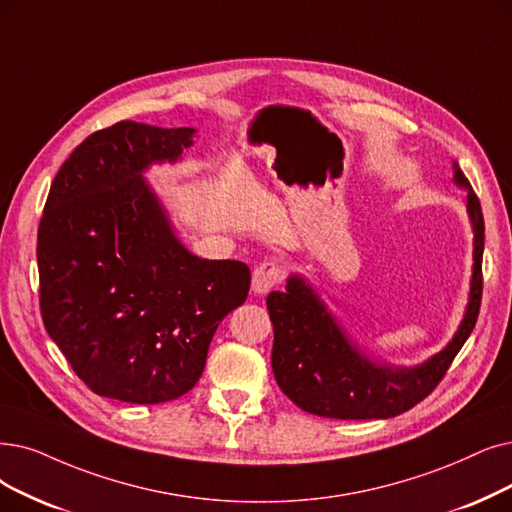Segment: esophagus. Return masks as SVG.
Wrapping results in <instances>:
<instances>
[{"instance_id": "obj_1", "label": "esophagus", "mask_w": 512, "mask_h": 512, "mask_svg": "<svg viewBox=\"0 0 512 512\" xmlns=\"http://www.w3.org/2000/svg\"><path fill=\"white\" fill-rule=\"evenodd\" d=\"M283 277H285L283 264H279L275 260L262 262L252 273V290L256 294H267L275 288V285H279L283 281Z\"/></svg>"}]
</instances>
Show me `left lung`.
Masks as SVG:
<instances>
[{"label":"left lung","instance_id":"8db88e82","mask_svg":"<svg viewBox=\"0 0 512 512\" xmlns=\"http://www.w3.org/2000/svg\"><path fill=\"white\" fill-rule=\"evenodd\" d=\"M454 182L466 189V212L473 222V279L464 319L445 349L416 367L374 363L353 344L325 309L317 292L292 275L285 292H271L267 309L273 321V374L281 391L300 410L336 420L395 418L435 391L462 344L473 332L483 292L485 222L470 182L454 163Z\"/></svg>","mask_w":512,"mask_h":512}]
</instances>
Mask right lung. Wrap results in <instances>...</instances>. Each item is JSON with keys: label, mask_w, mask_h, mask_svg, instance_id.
I'll return each instance as SVG.
<instances>
[{"label": "right lung", "mask_w": 512, "mask_h": 512, "mask_svg": "<svg viewBox=\"0 0 512 512\" xmlns=\"http://www.w3.org/2000/svg\"><path fill=\"white\" fill-rule=\"evenodd\" d=\"M193 134L119 121L81 142L50 187L39 309L100 397L149 405L189 393L218 323L248 298V264L191 254L142 178L151 163L176 161Z\"/></svg>", "instance_id": "obj_1"}]
</instances>
